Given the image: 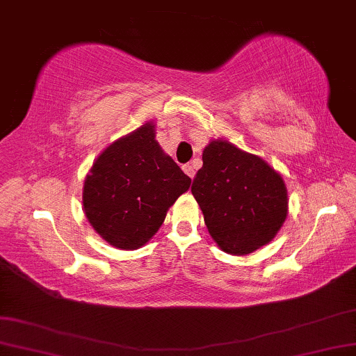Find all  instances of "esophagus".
Returning <instances> with one entry per match:
<instances>
[{"mask_svg": "<svg viewBox=\"0 0 356 356\" xmlns=\"http://www.w3.org/2000/svg\"><path fill=\"white\" fill-rule=\"evenodd\" d=\"M183 170H184V173L188 175V177H189L191 179L194 178V175H195V168H194L193 163H186V165L183 167Z\"/></svg>", "mask_w": 356, "mask_h": 356, "instance_id": "34e87169", "label": "esophagus"}]
</instances>
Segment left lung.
I'll use <instances>...</instances> for the list:
<instances>
[{"label": "left lung", "mask_w": 356, "mask_h": 356, "mask_svg": "<svg viewBox=\"0 0 356 356\" xmlns=\"http://www.w3.org/2000/svg\"><path fill=\"white\" fill-rule=\"evenodd\" d=\"M191 193L221 250L250 254L269 243L288 215L286 186L270 165L229 141H211Z\"/></svg>", "instance_id": "obj_1"}]
</instances>
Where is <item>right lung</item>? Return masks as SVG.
Returning a JSON list of instances; mask_svg holds the SVG:
<instances>
[{"label":"right lung","mask_w":356,"mask_h":356,"mask_svg":"<svg viewBox=\"0 0 356 356\" xmlns=\"http://www.w3.org/2000/svg\"><path fill=\"white\" fill-rule=\"evenodd\" d=\"M191 178L156 141L151 122L109 145L87 175L84 211L113 247L136 250L154 235Z\"/></svg>","instance_id":"add662e5"}]
</instances>
